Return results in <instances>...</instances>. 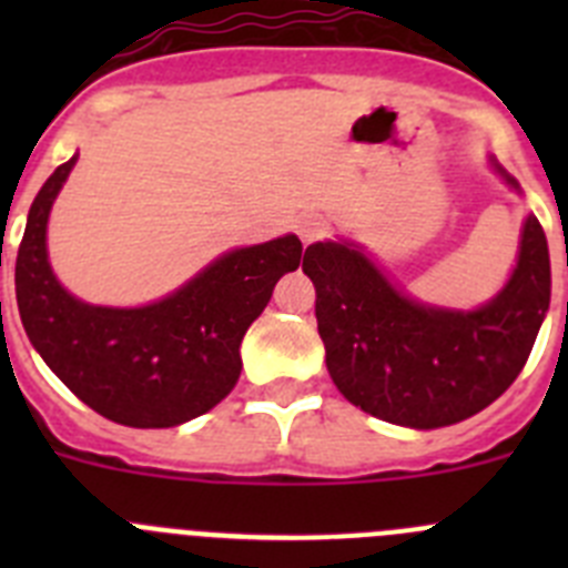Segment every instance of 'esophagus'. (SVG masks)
I'll return each instance as SVG.
<instances>
[{"mask_svg":"<svg viewBox=\"0 0 568 568\" xmlns=\"http://www.w3.org/2000/svg\"><path fill=\"white\" fill-rule=\"evenodd\" d=\"M321 230H324V224H321L315 215H298V219H295V233L301 235V241H304V244H310V241L318 239Z\"/></svg>","mask_w":568,"mask_h":568,"instance_id":"1","label":"esophagus"}]
</instances>
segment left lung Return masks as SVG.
Here are the masks:
<instances>
[{"label":"left lung","mask_w":568,"mask_h":568,"mask_svg":"<svg viewBox=\"0 0 568 568\" xmlns=\"http://www.w3.org/2000/svg\"><path fill=\"white\" fill-rule=\"evenodd\" d=\"M489 164L520 193L495 155ZM301 270L315 284L318 335L338 393L409 429L458 424L498 400L549 313V244L535 215H526L509 281L475 310L413 298L349 239L310 244Z\"/></svg>","instance_id":"left-lung-1"}]
</instances>
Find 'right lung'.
<instances>
[{
    "label": "right lung",
    "mask_w": 568,
    "mask_h": 568,
    "mask_svg": "<svg viewBox=\"0 0 568 568\" xmlns=\"http://www.w3.org/2000/svg\"><path fill=\"white\" fill-rule=\"evenodd\" d=\"M79 155L53 170L30 204L17 255V304L30 344L79 400L135 429L179 426L222 404L241 375V338L284 273L298 235L235 247L142 307L88 304L59 284L48 219Z\"/></svg>",
    "instance_id": "1"
}]
</instances>
